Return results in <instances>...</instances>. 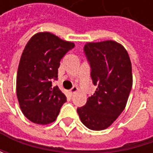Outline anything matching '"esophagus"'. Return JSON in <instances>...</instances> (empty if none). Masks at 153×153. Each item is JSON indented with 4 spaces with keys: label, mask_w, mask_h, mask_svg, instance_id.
I'll return each instance as SVG.
<instances>
[{
    "label": "esophagus",
    "mask_w": 153,
    "mask_h": 153,
    "mask_svg": "<svg viewBox=\"0 0 153 153\" xmlns=\"http://www.w3.org/2000/svg\"><path fill=\"white\" fill-rule=\"evenodd\" d=\"M70 92H71V94H72V95L75 94L76 92H78V88H77V87H74V88L70 90Z\"/></svg>",
    "instance_id": "1"
}]
</instances>
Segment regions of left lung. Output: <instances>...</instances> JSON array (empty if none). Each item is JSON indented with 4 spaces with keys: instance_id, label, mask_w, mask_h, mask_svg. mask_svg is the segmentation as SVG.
<instances>
[{
    "instance_id": "obj_1",
    "label": "left lung",
    "mask_w": 153,
    "mask_h": 153,
    "mask_svg": "<svg viewBox=\"0 0 153 153\" xmlns=\"http://www.w3.org/2000/svg\"><path fill=\"white\" fill-rule=\"evenodd\" d=\"M84 52L91 66L93 83L97 88L77 112L88 128L103 130L126 107L133 84L131 61L126 48L114 41L87 42Z\"/></svg>"
}]
</instances>
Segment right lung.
Segmentation results:
<instances>
[{"mask_svg":"<svg viewBox=\"0 0 153 153\" xmlns=\"http://www.w3.org/2000/svg\"><path fill=\"white\" fill-rule=\"evenodd\" d=\"M74 47V42L48 32L35 33L25 47L16 74V97L23 114L32 122H54L66 102L51 80L57 79L60 60Z\"/></svg>","mask_w":153,"mask_h":153,"instance_id":"obj_1","label":"right lung"}]
</instances>
